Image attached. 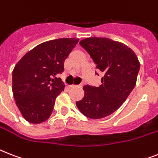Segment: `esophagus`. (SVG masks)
I'll use <instances>...</instances> for the list:
<instances>
[{
  "instance_id": "esophagus-1",
  "label": "esophagus",
  "mask_w": 158,
  "mask_h": 158,
  "mask_svg": "<svg viewBox=\"0 0 158 158\" xmlns=\"http://www.w3.org/2000/svg\"><path fill=\"white\" fill-rule=\"evenodd\" d=\"M79 85H74V84H73V85H70V88H72V89H77V88H79Z\"/></svg>"
}]
</instances>
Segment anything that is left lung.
I'll return each instance as SVG.
<instances>
[{"instance_id": "obj_1", "label": "left lung", "mask_w": 158, "mask_h": 158, "mask_svg": "<svg viewBox=\"0 0 158 158\" xmlns=\"http://www.w3.org/2000/svg\"><path fill=\"white\" fill-rule=\"evenodd\" d=\"M79 44L103 77L99 87H84V98L76 102V106L88 118L102 119L117 110L132 92L139 71V61L130 48L109 38H85ZM96 74L99 75L97 72Z\"/></svg>"}]
</instances>
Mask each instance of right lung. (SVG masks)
Returning a JSON list of instances; mask_svg holds the SVG:
<instances>
[{"instance_id": "obj_1", "label": "right lung", "mask_w": 158, "mask_h": 158, "mask_svg": "<svg viewBox=\"0 0 158 158\" xmlns=\"http://www.w3.org/2000/svg\"><path fill=\"white\" fill-rule=\"evenodd\" d=\"M79 39L59 38L41 43L26 53L12 73L16 105L26 120L39 124L50 117L64 84L58 74Z\"/></svg>"}]
</instances>
